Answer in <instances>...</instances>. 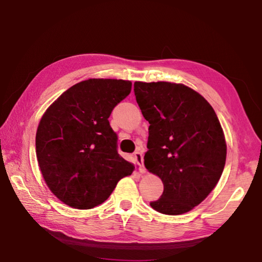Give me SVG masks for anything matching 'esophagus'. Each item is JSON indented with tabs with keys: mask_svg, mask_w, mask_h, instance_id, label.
<instances>
[{
	"mask_svg": "<svg viewBox=\"0 0 262 262\" xmlns=\"http://www.w3.org/2000/svg\"><path fill=\"white\" fill-rule=\"evenodd\" d=\"M134 157H135V159H136L137 164H139L140 171L142 172V173H144V172H145V167H144V165H143V155H142L141 151H136V152L134 154Z\"/></svg>",
	"mask_w": 262,
	"mask_h": 262,
	"instance_id": "obj_1",
	"label": "esophagus"
}]
</instances>
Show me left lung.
Here are the masks:
<instances>
[{
    "mask_svg": "<svg viewBox=\"0 0 262 262\" xmlns=\"http://www.w3.org/2000/svg\"><path fill=\"white\" fill-rule=\"evenodd\" d=\"M134 94L150 123L144 165L164 185L150 206L165 215L192 210L214 189L225 165L219 118L201 95L183 84L135 82Z\"/></svg>",
    "mask_w": 262,
    "mask_h": 262,
    "instance_id": "obj_1",
    "label": "left lung"
}]
</instances>
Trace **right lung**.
I'll list each match as a JSON object with an SVG mask.
<instances>
[{
	"instance_id": "obj_1",
	"label": "right lung",
	"mask_w": 262,
	"mask_h": 262,
	"mask_svg": "<svg viewBox=\"0 0 262 262\" xmlns=\"http://www.w3.org/2000/svg\"><path fill=\"white\" fill-rule=\"evenodd\" d=\"M123 79L91 78L64 91L42 115L35 152L52 193L76 209L103 203L134 166L118 152L113 108L130 94Z\"/></svg>"
}]
</instances>
